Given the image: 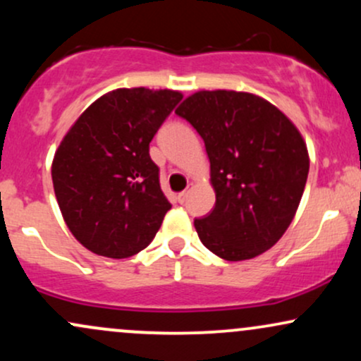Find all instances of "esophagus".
<instances>
[{"label":"esophagus","instance_id":"obj_1","mask_svg":"<svg viewBox=\"0 0 361 361\" xmlns=\"http://www.w3.org/2000/svg\"><path fill=\"white\" fill-rule=\"evenodd\" d=\"M188 193H190V190H185V192H181V193H178V202H180V204H183V202L186 200V198H188Z\"/></svg>","mask_w":361,"mask_h":361}]
</instances>
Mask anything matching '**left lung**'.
Listing matches in <instances>:
<instances>
[{"label":"left lung","instance_id":"obj_1","mask_svg":"<svg viewBox=\"0 0 361 361\" xmlns=\"http://www.w3.org/2000/svg\"><path fill=\"white\" fill-rule=\"evenodd\" d=\"M204 139L215 207L195 219L219 258H256L279 243L299 209L309 152L299 128L264 98L244 91H197L176 109Z\"/></svg>","mask_w":361,"mask_h":361}]
</instances>
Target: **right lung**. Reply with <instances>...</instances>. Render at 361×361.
<instances>
[{
  "instance_id": "obj_1",
  "label": "right lung",
  "mask_w": 361,
  "mask_h": 361,
  "mask_svg": "<svg viewBox=\"0 0 361 361\" xmlns=\"http://www.w3.org/2000/svg\"><path fill=\"white\" fill-rule=\"evenodd\" d=\"M181 98L173 90H114L91 103L61 140L54 192L66 226L86 250L122 259L154 239L171 204L149 142Z\"/></svg>"
}]
</instances>
